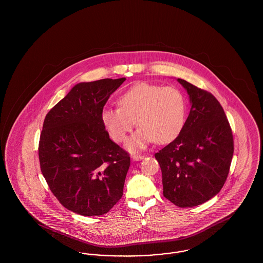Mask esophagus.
Returning <instances> with one entry per match:
<instances>
[{"instance_id":"obj_1","label":"esophagus","mask_w":263,"mask_h":263,"mask_svg":"<svg viewBox=\"0 0 263 263\" xmlns=\"http://www.w3.org/2000/svg\"><path fill=\"white\" fill-rule=\"evenodd\" d=\"M131 158H132L133 161H141V160H143L145 158V156H143L141 154H134V155L131 156Z\"/></svg>"}]
</instances>
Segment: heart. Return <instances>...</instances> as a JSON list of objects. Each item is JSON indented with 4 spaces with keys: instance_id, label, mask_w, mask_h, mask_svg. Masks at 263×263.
Returning <instances> with one entry per match:
<instances>
[{
    "instance_id": "b5f03b06",
    "label": "heart",
    "mask_w": 263,
    "mask_h": 263,
    "mask_svg": "<svg viewBox=\"0 0 263 263\" xmlns=\"http://www.w3.org/2000/svg\"><path fill=\"white\" fill-rule=\"evenodd\" d=\"M118 107H105L101 120L116 142L125 141L136 124V133L127 142L130 151L145 148L155 141L164 144L175 139L186 119V100L174 87L140 83L119 97Z\"/></svg>"
}]
</instances>
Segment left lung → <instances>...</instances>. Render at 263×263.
<instances>
[{
	"mask_svg": "<svg viewBox=\"0 0 263 263\" xmlns=\"http://www.w3.org/2000/svg\"><path fill=\"white\" fill-rule=\"evenodd\" d=\"M190 112L178 136L155 154L163 175V196L185 208L205 203L225 184L234 154L232 129L212 93L182 79Z\"/></svg>",
	"mask_w": 263,
	"mask_h": 263,
	"instance_id": "1",
	"label": "left lung"
}]
</instances>
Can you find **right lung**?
<instances>
[{"instance_id":"right-lung-1","label":"right lung","mask_w":263,"mask_h":263,"mask_svg":"<svg viewBox=\"0 0 263 263\" xmlns=\"http://www.w3.org/2000/svg\"><path fill=\"white\" fill-rule=\"evenodd\" d=\"M125 80L79 83L44 119L38 147L41 173L72 212L100 216L123 195L130 157L110 140L101 113Z\"/></svg>"}]
</instances>
